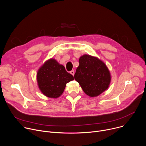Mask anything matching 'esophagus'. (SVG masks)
Segmentation results:
<instances>
[{
    "mask_svg": "<svg viewBox=\"0 0 146 146\" xmlns=\"http://www.w3.org/2000/svg\"><path fill=\"white\" fill-rule=\"evenodd\" d=\"M70 74H72L73 76H74V70H72V71H70Z\"/></svg>",
    "mask_w": 146,
    "mask_h": 146,
    "instance_id": "esophagus-1",
    "label": "esophagus"
}]
</instances>
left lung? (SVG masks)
<instances>
[{
    "label": "left lung",
    "mask_w": 146,
    "mask_h": 146,
    "mask_svg": "<svg viewBox=\"0 0 146 146\" xmlns=\"http://www.w3.org/2000/svg\"><path fill=\"white\" fill-rule=\"evenodd\" d=\"M74 77L82 90L91 97L97 96L106 90L111 81L106 65L96 57L86 54L80 58Z\"/></svg>",
    "instance_id": "8db88e82"
}]
</instances>
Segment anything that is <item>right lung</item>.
Masks as SVG:
<instances>
[{
  "mask_svg": "<svg viewBox=\"0 0 146 146\" xmlns=\"http://www.w3.org/2000/svg\"><path fill=\"white\" fill-rule=\"evenodd\" d=\"M73 80V76L54 59L47 60L37 73L40 90L49 98L60 96L64 91L66 83Z\"/></svg>",
  "mask_w": 146,
  "mask_h": 146,
  "instance_id": "right-lung-1",
  "label": "right lung"
}]
</instances>
